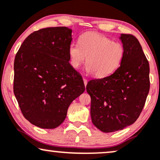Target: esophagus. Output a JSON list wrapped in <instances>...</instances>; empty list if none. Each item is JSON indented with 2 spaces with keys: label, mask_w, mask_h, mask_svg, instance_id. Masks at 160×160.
Wrapping results in <instances>:
<instances>
[{
  "label": "esophagus",
  "mask_w": 160,
  "mask_h": 160,
  "mask_svg": "<svg viewBox=\"0 0 160 160\" xmlns=\"http://www.w3.org/2000/svg\"><path fill=\"white\" fill-rule=\"evenodd\" d=\"M83 82H84V85L86 86L87 83H88V80H87L86 78H83Z\"/></svg>",
  "instance_id": "1"
}]
</instances>
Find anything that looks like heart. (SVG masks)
I'll return each mask as SVG.
<instances>
[{
  "instance_id": "obj_1",
  "label": "heart",
  "mask_w": 160,
  "mask_h": 160,
  "mask_svg": "<svg viewBox=\"0 0 160 160\" xmlns=\"http://www.w3.org/2000/svg\"><path fill=\"white\" fill-rule=\"evenodd\" d=\"M68 52L73 69H79L86 60V72L98 78L114 73L124 57L122 44L96 32L82 33L79 37L78 44L72 42L69 44Z\"/></svg>"
}]
</instances>
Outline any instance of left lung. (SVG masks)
<instances>
[{
	"mask_svg": "<svg viewBox=\"0 0 160 160\" xmlns=\"http://www.w3.org/2000/svg\"><path fill=\"white\" fill-rule=\"evenodd\" d=\"M124 57L111 75L90 80L86 91L91 96L93 125L104 132L121 130L139 117L149 92V63L137 38L121 35Z\"/></svg>",
	"mask_w": 160,
	"mask_h": 160,
	"instance_id": "obj_1",
	"label": "left lung"
}]
</instances>
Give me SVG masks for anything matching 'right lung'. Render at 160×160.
I'll return each mask as SVG.
<instances>
[{
  "label": "right lung",
  "instance_id": "right-lung-1",
  "mask_svg": "<svg viewBox=\"0 0 160 160\" xmlns=\"http://www.w3.org/2000/svg\"><path fill=\"white\" fill-rule=\"evenodd\" d=\"M72 39L67 27L40 29L25 39L14 58V93L23 116L40 128L61 125L85 91L82 76L69 62Z\"/></svg>",
  "mask_w": 160,
  "mask_h": 160
}]
</instances>
